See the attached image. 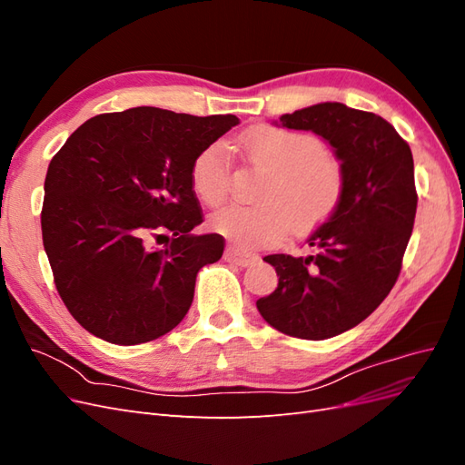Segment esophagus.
<instances>
[{
  "instance_id": "34e87169",
  "label": "esophagus",
  "mask_w": 465,
  "mask_h": 465,
  "mask_svg": "<svg viewBox=\"0 0 465 465\" xmlns=\"http://www.w3.org/2000/svg\"><path fill=\"white\" fill-rule=\"evenodd\" d=\"M224 260L234 263V265H241V267H248L254 263L258 260V256L254 254H246V252H241L236 250L234 246H227V250H224Z\"/></svg>"
}]
</instances>
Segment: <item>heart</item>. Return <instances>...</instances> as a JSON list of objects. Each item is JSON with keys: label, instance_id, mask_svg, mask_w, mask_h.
Returning <instances> with one entry per match:
<instances>
[{"label": "heart", "instance_id": "obj_1", "mask_svg": "<svg viewBox=\"0 0 465 465\" xmlns=\"http://www.w3.org/2000/svg\"><path fill=\"white\" fill-rule=\"evenodd\" d=\"M244 157L270 171L258 200L262 205L224 207L209 227L236 248L273 246L294 229L311 231L326 221L343 193V168L312 134L258 125L241 137ZM231 163L221 143L195 154L190 168L192 190L203 205L217 207L231 190Z\"/></svg>", "mask_w": 465, "mask_h": 465}]
</instances>
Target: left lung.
Masks as SVG:
<instances>
[{"label":"left lung","instance_id":"8db88e82","mask_svg":"<svg viewBox=\"0 0 465 465\" xmlns=\"http://www.w3.org/2000/svg\"><path fill=\"white\" fill-rule=\"evenodd\" d=\"M279 122L326 139L345 182L333 213L306 241L311 256L263 258L279 285L256 306L281 333L328 340L369 318L396 285L417 211L413 154L382 116L341 103L308 106Z\"/></svg>","mask_w":465,"mask_h":465}]
</instances>
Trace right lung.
Listing matches in <instances>:
<instances>
[{
	"label": "right lung",
	"instance_id": "1",
	"mask_svg": "<svg viewBox=\"0 0 465 465\" xmlns=\"http://www.w3.org/2000/svg\"><path fill=\"white\" fill-rule=\"evenodd\" d=\"M236 124L137 106L87 120L54 154L42 242L55 289L89 333L137 345L186 316L198 272L224 250L223 236L192 232L203 221L192 161ZM151 237L169 246L151 251Z\"/></svg>",
	"mask_w": 465,
	"mask_h": 465
}]
</instances>
